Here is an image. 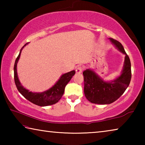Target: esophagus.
<instances>
[{"instance_id":"1","label":"esophagus","mask_w":145,"mask_h":145,"mask_svg":"<svg viewBox=\"0 0 145 145\" xmlns=\"http://www.w3.org/2000/svg\"><path fill=\"white\" fill-rule=\"evenodd\" d=\"M75 72L77 73H81L82 72V67H78L76 68Z\"/></svg>"}]
</instances>
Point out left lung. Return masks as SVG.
<instances>
[{
    "label": "left lung",
    "mask_w": 145,
    "mask_h": 145,
    "mask_svg": "<svg viewBox=\"0 0 145 145\" xmlns=\"http://www.w3.org/2000/svg\"><path fill=\"white\" fill-rule=\"evenodd\" d=\"M120 52L125 56L123 69L119 76L114 80L106 81L91 69L83 72L85 97L90 102L96 104H110L123 94L131 80V64L128 55L119 41L109 38Z\"/></svg>",
    "instance_id": "1"
}]
</instances>
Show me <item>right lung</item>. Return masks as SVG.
<instances>
[{
    "label": "right lung",
    "mask_w": 145,
    "mask_h": 145,
    "mask_svg": "<svg viewBox=\"0 0 145 145\" xmlns=\"http://www.w3.org/2000/svg\"><path fill=\"white\" fill-rule=\"evenodd\" d=\"M27 43L25 44L22 48L20 51L19 55L17 57L14 65V82H15L16 86L18 89V91L21 93L23 96L25 98L29 101L39 106L44 107L48 106V105L55 104L62 97L64 92H65V88L66 86L72 79L73 75H75V71L72 70L71 72L64 73L61 76L59 80L56 82V84L52 86L48 89L43 92H32L27 89L24 88L20 82L17 73V64L20 57V54L23 48L25 46Z\"/></svg>",
    "instance_id": "obj_1"
}]
</instances>
